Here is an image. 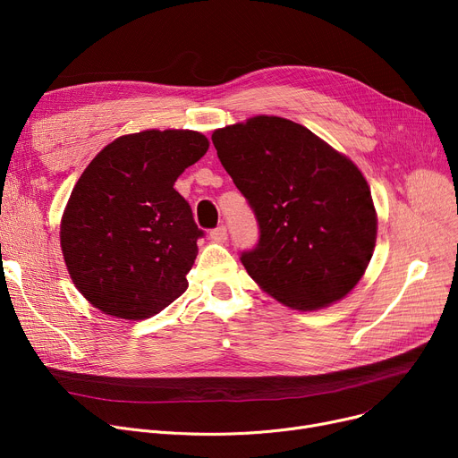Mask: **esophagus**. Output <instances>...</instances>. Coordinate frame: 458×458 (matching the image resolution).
Here are the masks:
<instances>
[{"label": "esophagus", "instance_id": "obj_1", "mask_svg": "<svg viewBox=\"0 0 458 458\" xmlns=\"http://www.w3.org/2000/svg\"><path fill=\"white\" fill-rule=\"evenodd\" d=\"M209 237H211V242H215V243H225L226 237H228L226 226H225V225H219L216 228H213V230L209 232Z\"/></svg>", "mask_w": 458, "mask_h": 458}]
</instances>
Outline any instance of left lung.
I'll list each match as a JSON object with an SVG mask.
<instances>
[{"instance_id": "8db88e82", "label": "left lung", "mask_w": 458, "mask_h": 458, "mask_svg": "<svg viewBox=\"0 0 458 458\" xmlns=\"http://www.w3.org/2000/svg\"><path fill=\"white\" fill-rule=\"evenodd\" d=\"M211 140L258 223L256 247L242 252L247 273L295 310L344 299L377 237L371 191L356 165L280 116H254Z\"/></svg>"}]
</instances>
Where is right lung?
Returning <instances> with one entry per match:
<instances>
[{"label":"right lung","mask_w":458,"mask_h":458,"mask_svg":"<svg viewBox=\"0 0 458 458\" xmlns=\"http://www.w3.org/2000/svg\"><path fill=\"white\" fill-rule=\"evenodd\" d=\"M208 147L199 131L148 130L118 137L89 163L63 215L61 249L92 306L147 319L187 290L204 230L174 182Z\"/></svg>","instance_id":"right-lung-1"}]
</instances>
